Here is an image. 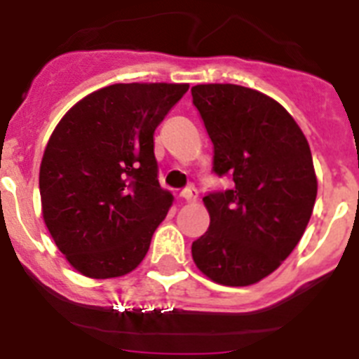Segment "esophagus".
I'll return each mask as SVG.
<instances>
[{
	"mask_svg": "<svg viewBox=\"0 0 359 359\" xmlns=\"http://www.w3.org/2000/svg\"><path fill=\"white\" fill-rule=\"evenodd\" d=\"M196 196L198 195H196V189L193 186H187L186 189L180 191V198L186 200V202H195Z\"/></svg>",
	"mask_w": 359,
	"mask_h": 359,
	"instance_id": "obj_1",
	"label": "esophagus"
}]
</instances>
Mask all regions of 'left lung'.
Listing matches in <instances>:
<instances>
[{
	"mask_svg": "<svg viewBox=\"0 0 359 359\" xmlns=\"http://www.w3.org/2000/svg\"><path fill=\"white\" fill-rule=\"evenodd\" d=\"M191 95L214 145L212 172L233 180L203 198L210 225L191 246L193 260L216 283L251 285L280 267L310 221V147L289 111L257 90L196 85Z\"/></svg>",
	"mask_w": 359,
	"mask_h": 359,
	"instance_id": "left-lung-1",
	"label": "left lung"
}]
</instances>
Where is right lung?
<instances>
[{
    "label": "right lung",
    "instance_id": "obj_1",
    "mask_svg": "<svg viewBox=\"0 0 359 359\" xmlns=\"http://www.w3.org/2000/svg\"><path fill=\"white\" fill-rule=\"evenodd\" d=\"M189 85L120 83L90 93L53 130L40 164L42 216L88 278L140 266L173 196L157 180L154 130Z\"/></svg>",
    "mask_w": 359,
    "mask_h": 359
}]
</instances>
